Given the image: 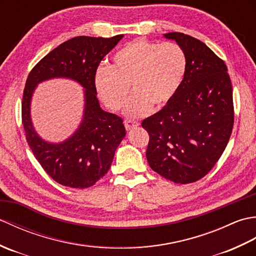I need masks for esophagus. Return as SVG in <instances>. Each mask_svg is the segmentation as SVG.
Returning a JSON list of instances; mask_svg holds the SVG:
<instances>
[{"instance_id":"34e87169","label":"esophagus","mask_w":256,"mask_h":256,"mask_svg":"<svg viewBox=\"0 0 256 256\" xmlns=\"http://www.w3.org/2000/svg\"><path fill=\"white\" fill-rule=\"evenodd\" d=\"M124 125H125V128H126V130H132L134 128H138L140 125V122L134 121V120H125Z\"/></svg>"}]
</instances>
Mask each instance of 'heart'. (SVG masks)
<instances>
[{"mask_svg": "<svg viewBox=\"0 0 256 256\" xmlns=\"http://www.w3.org/2000/svg\"><path fill=\"white\" fill-rule=\"evenodd\" d=\"M186 72L187 57L179 45L135 40L114 54L111 67L98 69L94 84L100 99L113 111L124 106L131 86L134 94L125 114L138 118L146 116L153 106L168 104L177 94Z\"/></svg>", "mask_w": 256, "mask_h": 256, "instance_id": "heart-1", "label": "heart"}]
</instances>
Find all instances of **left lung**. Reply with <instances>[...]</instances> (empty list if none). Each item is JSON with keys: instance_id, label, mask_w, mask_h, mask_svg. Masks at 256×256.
I'll return each instance as SVG.
<instances>
[{"instance_id": "obj_1", "label": "left lung", "mask_w": 256, "mask_h": 256, "mask_svg": "<svg viewBox=\"0 0 256 256\" xmlns=\"http://www.w3.org/2000/svg\"><path fill=\"white\" fill-rule=\"evenodd\" d=\"M187 57V72L174 99L143 120L150 140L146 157L167 180L190 184L208 174L229 142L234 106L224 62L204 42L184 32H168Z\"/></svg>"}]
</instances>
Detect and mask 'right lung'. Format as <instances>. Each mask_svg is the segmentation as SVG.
I'll return each mask as SVG.
<instances>
[{
    "label": "right lung",
    "instance_id": "right-lung-1",
    "mask_svg": "<svg viewBox=\"0 0 256 256\" xmlns=\"http://www.w3.org/2000/svg\"><path fill=\"white\" fill-rule=\"evenodd\" d=\"M122 37H74L40 59L26 79L22 101L26 140L42 170L62 186H94L110 170L116 150L125 136L123 120L100 108L94 84L101 60ZM55 76L74 78L86 89L83 123L72 138L60 144L42 141L32 128L29 116L30 98L36 84Z\"/></svg>",
    "mask_w": 256,
    "mask_h": 256
}]
</instances>
